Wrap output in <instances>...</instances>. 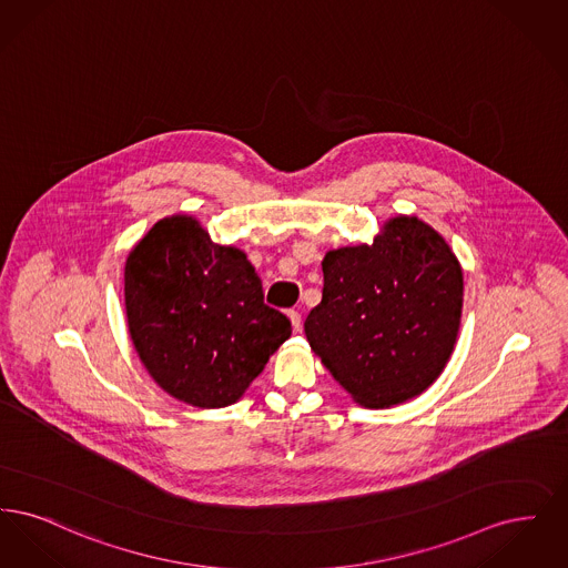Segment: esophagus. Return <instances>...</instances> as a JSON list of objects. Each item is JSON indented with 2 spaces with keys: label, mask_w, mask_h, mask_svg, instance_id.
<instances>
[{
  "label": "esophagus",
  "mask_w": 568,
  "mask_h": 568,
  "mask_svg": "<svg viewBox=\"0 0 568 568\" xmlns=\"http://www.w3.org/2000/svg\"><path fill=\"white\" fill-rule=\"evenodd\" d=\"M287 315H290V322H292L294 332H300V329H302V317H300V313H297V311H290Z\"/></svg>",
  "instance_id": "esophagus-1"
}]
</instances>
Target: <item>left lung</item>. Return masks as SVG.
<instances>
[{
    "label": "left lung",
    "instance_id": "1",
    "mask_svg": "<svg viewBox=\"0 0 568 568\" xmlns=\"http://www.w3.org/2000/svg\"><path fill=\"white\" fill-rule=\"evenodd\" d=\"M322 271L304 334L353 403L389 408L426 392L462 320L464 276L445 239L417 216H392L373 243L327 251Z\"/></svg>",
    "mask_w": 568,
    "mask_h": 568
}]
</instances>
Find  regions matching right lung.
Returning a JSON list of instances; mask_svg holds the SVG:
<instances>
[{
    "label": "right lung",
    "mask_w": 568,
    "mask_h": 568,
    "mask_svg": "<svg viewBox=\"0 0 568 568\" xmlns=\"http://www.w3.org/2000/svg\"><path fill=\"white\" fill-rule=\"evenodd\" d=\"M125 317L135 353L172 398L234 405L290 336L264 304L244 251L216 244L191 215L163 216L128 255Z\"/></svg>",
    "instance_id": "add662e5"
}]
</instances>
